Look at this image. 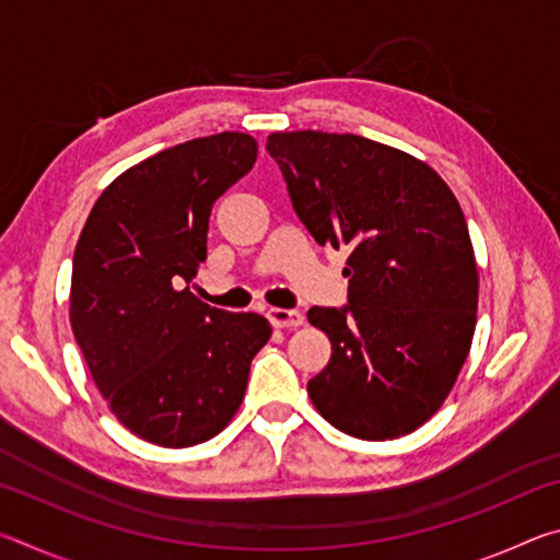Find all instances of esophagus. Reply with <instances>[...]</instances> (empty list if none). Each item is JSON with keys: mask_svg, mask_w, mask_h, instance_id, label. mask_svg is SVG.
Wrapping results in <instances>:
<instances>
[{"mask_svg": "<svg viewBox=\"0 0 560 560\" xmlns=\"http://www.w3.org/2000/svg\"><path fill=\"white\" fill-rule=\"evenodd\" d=\"M267 316L277 328H299L303 326V314L296 308H269Z\"/></svg>", "mask_w": 560, "mask_h": 560, "instance_id": "34e87169", "label": "esophagus"}]
</instances>
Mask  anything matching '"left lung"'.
Returning a JSON list of instances; mask_svg holds the SVG:
<instances>
[{"label": "left lung", "mask_w": 560, "mask_h": 560, "mask_svg": "<svg viewBox=\"0 0 560 560\" xmlns=\"http://www.w3.org/2000/svg\"><path fill=\"white\" fill-rule=\"evenodd\" d=\"M299 220L348 246V306L308 311L330 338L308 397L336 430L395 440L447 400L477 326L479 273L447 183L402 150L353 132H271Z\"/></svg>", "instance_id": "1"}]
</instances>
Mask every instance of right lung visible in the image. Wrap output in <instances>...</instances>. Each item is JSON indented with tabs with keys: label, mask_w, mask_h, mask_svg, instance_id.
<instances>
[{
	"label": "right lung",
	"mask_w": 560,
	"mask_h": 560,
	"mask_svg": "<svg viewBox=\"0 0 560 560\" xmlns=\"http://www.w3.org/2000/svg\"><path fill=\"white\" fill-rule=\"evenodd\" d=\"M254 163L246 132L167 148L103 189L75 244V343L122 428L160 447L220 434L271 338L264 316L212 308L187 287L207 259L212 205Z\"/></svg>",
	"instance_id": "obj_1"
}]
</instances>
